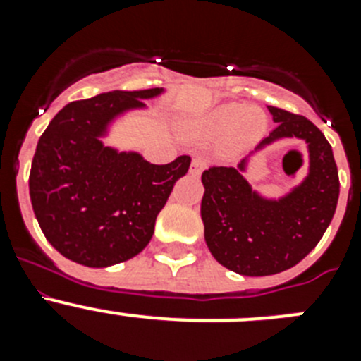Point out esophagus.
<instances>
[{"label":"esophagus","mask_w":361,"mask_h":361,"mask_svg":"<svg viewBox=\"0 0 361 361\" xmlns=\"http://www.w3.org/2000/svg\"><path fill=\"white\" fill-rule=\"evenodd\" d=\"M206 166H208V161H206L204 157H200V155H197V157H193V161H191L190 171L191 173L200 175L204 170H206Z\"/></svg>","instance_id":"1"}]
</instances>
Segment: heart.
Returning <instances> with one entry per match:
<instances>
[{
    "label": "heart",
    "mask_w": 361,
    "mask_h": 361,
    "mask_svg": "<svg viewBox=\"0 0 361 361\" xmlns=\"http://www.w3.org/2000/svg\"><path fill=\"white\" fill-rule=\"evenodd\" d=\"M267 128V117L260 108L229 103L215 108L197 126V133L206 141L226 139L233 152H242L257 145Z\"/></svg>",
    "instance_id": "obj_1"
}]
</instances>
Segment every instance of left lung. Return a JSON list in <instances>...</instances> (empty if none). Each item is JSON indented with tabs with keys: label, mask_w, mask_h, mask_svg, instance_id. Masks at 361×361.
<instances>
[{
	"label": "left lung",
	"mask_w": 361,
	"mask_h": 361,
	"mask_svg": "<svg viewBox=\"0 0 361 361\" xmlns=\"http://www.w3.org/2000/svg\"><path fill=\"white\" fill-rule=\"evenodd\" d=\"M276 128L260 146L280 137H298L309 146V175L282 200H264L231 166L202 173L200 206L204 238L228 269L245 276L276 275L296 266L317 247L336 212L340 178L333 148L307 117L269 106Z\"/></svg>",
	"instance_id": "1"
}]
</instances>
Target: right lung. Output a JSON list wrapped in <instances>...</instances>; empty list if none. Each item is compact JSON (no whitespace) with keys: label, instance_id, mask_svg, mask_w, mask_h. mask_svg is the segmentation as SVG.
I'll return each mask as SVG.
<instances>
[{"label":"right lung","instance_id":"add662e5","mask_svg":"<svg viewBox=\"0 0 361 361\" xmlns=\"http://www.w3.org/2000/svg\"><path fill=\"white\" fill-rule=\"evenodd\" d=\"M157 94L161 88L116 90L73 101L39 137L28 177L32 208L63 257L106 267L135 257L152 240L155 219L191 157L149 164L137 153L104 148L99 135L117 114Z\"/></svg>","mask_w":361,"mask_h":361}]
</instances>
